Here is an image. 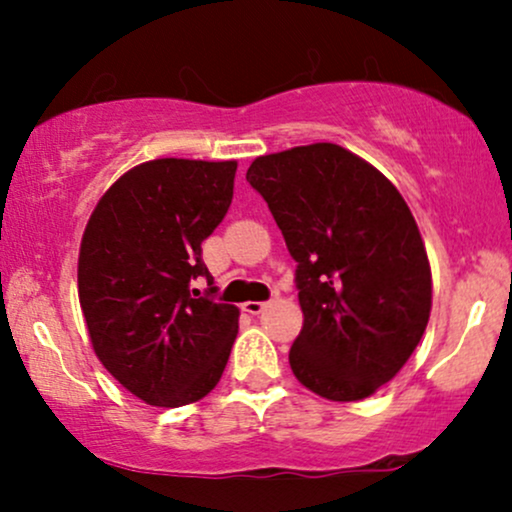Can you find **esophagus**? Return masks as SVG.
<instances>
[{"label":"esophagus","instance_id":"1","mask_svg":"<svg viewBox=\"0 0 512 512\" xmlns=\"http://www.w3.org/2000/svg\"><path fill=\"white\" fill-rule=\"evenodd\" d=\"M264 308H267V303H264V301H248V303H243V310H245V313H250V315H260Z\"/></svg>","mask_w":512,"mask_h":512}]
</instances>
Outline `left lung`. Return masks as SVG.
Here are the masks:
<instances>
[{
  "label": "left lung",
  "instance_id": "obj_1",
  "mask_svg": "<svg viewBox=\"0 0 512 512\" xmlns=\"http://www.w3.org/2000/svg\"><path fill=\"white\" fill-rule=\"evenodd\" d=\"M245 180L298 264L293 375L334 402L373 395L431 315V267L407 202L380 170L327 142L255 158Z\"/></svg>",
  "mask_w": 512,
  "mask_h": 512
}]
</instances>
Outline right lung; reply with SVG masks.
Segmentation results:
<instances>
[{
	"instance_id": "1",
	"label": "right lung",
	"mask_w": 512,
	"mask_h": 512,
	"mask_svg": "<svg viewBox=\"0 0 512 512\" xmlns=\"http://www.w3.org/2000/svg\"><path fill=\"white\" fill-rule=\"evenodd\" d=\"M236 161L156 158L101 197L79 252V303L108 373L154 407L216 387L238 334V308L192 289L209 276L202 243L226 216Z\"/></svg>"
}]
</instances>
